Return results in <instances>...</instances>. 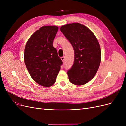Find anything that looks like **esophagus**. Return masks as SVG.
Wrapping results in <instances>:
<instances>
[{"instance_id": "esophagus-1", "label": "esophagus", "mask_w": 126, "mask_h": 126, "mask_svg": "<svg viewBox=\"0 0 126 126\" xmlns=\"http://www.w3.org/2000/svg\"><path fill=\"white\" fill-rule=\"evenodd\" d=\"M61 59H62V60L63 61V62H64V59H65V57H64V56H63V57H61Z\"/></svg>"}]
</instances>
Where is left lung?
Returning <instances> with one entry per match:
<instances>
[{
  "instance_id": "8db88e82",
  "label": "left lung",
  "mask_w": 126,
  "mask_h": 126,
  "mask_svg": "<svg viewBox=\"0 0 126 126\" xmlns=\"http://www.w3.org/2000/svg\"><path fill=\"white\" fill-rule=\"evenodd\" d=\"M60 29L74 50V64L67 71L69 81L75 85H85L94 77L100 66L99 42L91 30L80 24H67Z\"/></svg>"
}]
</instances>
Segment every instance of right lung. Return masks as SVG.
<instances>
[{"mask_svg": "<svg viewBox=\"0 0 126 126\" xmlns=\"http://www.w3.org/2000/svg\"><path fill=\"white\" fill-rule=\"evenodd\" d=\"M57 26H43L30 37L26 45L24 61L32 79L39 85L50 87L56 82L63 62L52 45Z\"/></svg>", "mask_w": 126, "mask_h": 126, "instance_id": "obj_1", "label": "right lung"}]
</instances>
